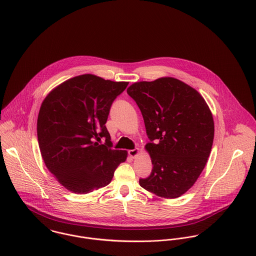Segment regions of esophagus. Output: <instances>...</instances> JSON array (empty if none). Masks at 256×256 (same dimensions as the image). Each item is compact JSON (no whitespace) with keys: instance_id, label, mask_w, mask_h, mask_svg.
I'll return each instance as SVG.
<instances>
[{"instance_id":"obj_1","label":"esophagus","mask_w":256,"mask_h":256,"mask_svg":"<svg viewBox=\"0 0 256 256\" xmlns=\"http://www.w3.org/2000/svg\"><path fill=\"white\" fill-rule=\"evenodd\" d=\"M139 154V148H134V150H128V154L131 156V158H136Z\"/></svg>"}]
</instances>
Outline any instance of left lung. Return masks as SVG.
<instances>
[{
    "label": "left lung",
    "instance_id": "left-lung-1",
    "mask_svg": "<svg viewBox=\"0 0 256 256\" xmlns=\"http://www.w3.org/2000/svg\"><path fill=\"white\" fill-rule=\"evenodd\" d=\"M127 94L141 110L152 170L140 185L164 198H178L204 170L214 140V120L201 94L174 78L135 82Z\"/></svg>",
    "mask_w": 256,
    "mask_h": 256
}]
</instances>
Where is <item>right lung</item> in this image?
Instances as JSON below:
<instances>
[{"label": "right lung", "mask_w": 256, "mask_h": 256, "mask_svg": "<svg viewBox=\"0 0 256 256\" xmlns=\"http://www.w3.org/2000/svg\"><path fill=\"white\" fill-rule=\"evenodd\" d=\"M127 82L80 74L54 88L37 118L42 158L55 178L76 194L110 184L127 152L113 150L106 123L115 98ZM102 138L104 144H100Z\"/></svg>", "instance_id": "obj_1"}]
</instances>
